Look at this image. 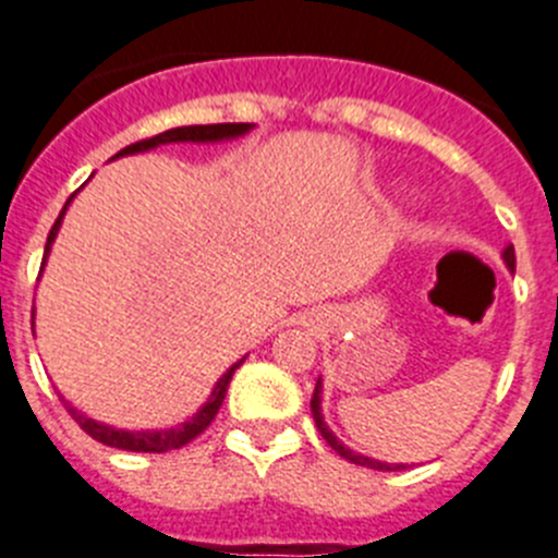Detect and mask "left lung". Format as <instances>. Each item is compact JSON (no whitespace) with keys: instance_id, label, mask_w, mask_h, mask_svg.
Wrapping results in <instances>:
<instances>
[{"instance_id":"obj_1","label":"left lung","mask_w":558,"mask_h":558,"mask_svg":"<svg viewBox=\"0 0 558 558\" xmlns=\"http://www.w3.org/2000/svg\"><path fill=\"white\" fill-rule=\"evenodd\" d=\"M504 260H506V267L514 269V247H511V244L504 250ZM311 414H314L316 430L323 434V439L328 441L330 448H333L336 453L341 456V459H348V461H353V464H361V466H373V470H384V473H389V470H403V466H405V464H386V461H375V459H369V456H359L355 450L344 448V445L336 439L333 430H330L328 425H325V420H323V378L316 380L314 398H311Z\"/></svg>"}]
</instances>
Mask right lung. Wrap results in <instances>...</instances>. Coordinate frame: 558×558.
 Masks as SVG:
<instances>
[{"label": "right lung", "instance_id": "obj_1", "mask_svg": "<svg viewBox=\"0 0 558 558\" xmlns=\"http://www.w3.org/2000/svg\"><path fill=\"white\" fill-rule=\"evenodd\" d=\"M250 128H253V124H244V122L192 124V128H174V130H167V133L153 135V138H144V142L130 144V147H124L122 153H117V158H122V155L144 153V149H155V147H160V144L228 142V138H239V135H244ZM72 197H74V194H72ZM72 197H69V203H72ZM69 203L63 205V210H60V217L54 219L52 230H49L47 250H44V264H47V255H49V250H52L54 235H58L60 222H63V214H66ZM242 364H244V359L235 361V364L230 366L228 373H225L222 378L217 380V386H214V391H210L208 403H205L203 409H199L197 414H194L192 420H189V423L178 425V428H167V430H119V428H110V425H102V423H97V420H92V416H85L83 411L74 409V405L69 403V400H63V398H60V400H63V405H66V411H69V414H72L74 423H77L80 428L85 430V434L92 436V439L102 441V445H108V448L133 450V453H167V450H178V448H183V445H189V441H192V439H197V436L203 434V430L208 428L210 423H214V416H217L219 405H222L225 395H228L230 378H233V373Z\"/></svg>", "mask_w": 558, "mask_h": 558}]
</instances>
